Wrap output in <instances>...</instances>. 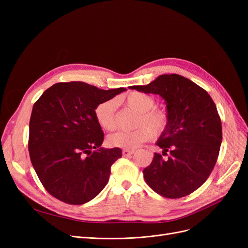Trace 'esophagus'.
Wrapping results in <instances>:
<instances>
[{"label":"esophagus","instance_id":"esophagus-1","mask_svg":"<svg viewBox=\"0 0 248 248\" xmlns=\"http://www.w3.org/2000/svg\"><path fill=\"white\" fill-rule=\"evenodd\" d=\"M134 153V150H128V149H124L122 151L123 156H130Z\"/></svg>","mask_w":248,"mask_h":248}]
</instances>
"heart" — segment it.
I'll list each match as a JSON object with an SVG mask.
<instances>
[{
  "label": "heart",
  "instance_id": "obj_1",
  "mask_svg": "<svg viewBox=\"0 0 248 248\" xmlns=\"http://www.w3.org/2000/svg\"><path fill=\"white\" fill-rule=\"evenodd\" d=\"M121 102L139 112L137 126L132 131H118L108 138V145L122 149H134L152 136H159L166 129L169 117L166 110L154 108L156 100L151 95L131 92L123 96ZM95 118L102 129L111 131L116 128V101L109 99L101 102L95 108Z\"/></svg>",
  "mask_w": 248,
  "mask_h": 248
}]
</instances>
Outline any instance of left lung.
<instances>
[{
	"label": "left lung",
	"mask_w": 248,
	"mask_h": 248,
	"mask_svg": "<svg viewBox=\"0 0 248 248\" xmlns=\"http://www.w3.org/2000/svg\"><path fill=\"white\" fill-rule=\"evenodd\" d=\"M159 95L167 104L168 125L156 145L168 160L155 153L146 168L147 184L160 196L179 199L197 190L211 174L222 140L216 106L204 89L179 74H162L147 86H130Z\"/></svg>",
	"instance_id": "1"
}]
</instances>
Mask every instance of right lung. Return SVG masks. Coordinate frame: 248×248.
Instances as JSON below:
<instances>
[{
	"label": "right lung",
	"mask_w": 248,
	"mask_h": 248,
	"mask_svg": "<svg viewBox=\"0 0 248 248\" xmlns=\"http://www.w3.org/2000/svg\"><path fill=\"white\" fill-rule=\"evenodd\" d=\"M125 88L101 90L82 81L58 82L37 100L30 119L29 153L42 185L70 205L93 200L108 182L120 148L104 149L95 108Z\"/></svg>",
	"instance_id": "obj_1"
}]
</instances>
